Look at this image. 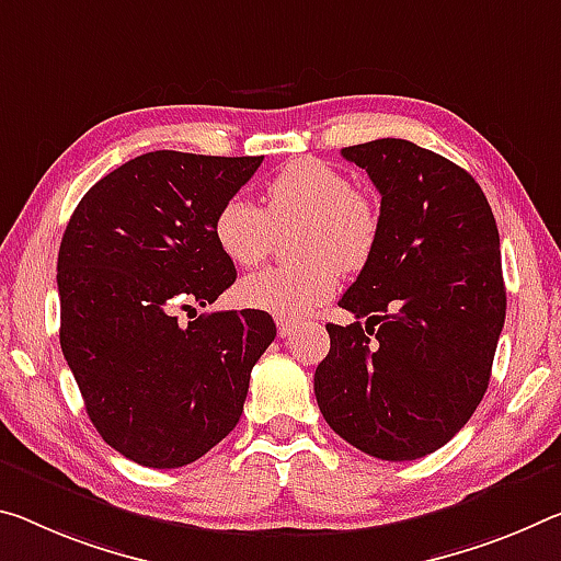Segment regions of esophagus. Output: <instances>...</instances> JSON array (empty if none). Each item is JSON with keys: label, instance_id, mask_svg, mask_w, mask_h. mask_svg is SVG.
Listing matches in <instances>:
<instances>
[{"label": "esophagus", "instance_id": "obj_1", "mask_svg": "<svg viewBox=\"0 0 561 561\" xmlns=\"http://www.w3.org/2000/svg\"><path fill=\"white\" fill-rule=\"evenodd\" d=\"M297 324L295 322H287V319H277V334L282 336V340H287V336H291V332H295Z\"/></svg>", "mask_w": 561, "mask_h": 561}]
</instances>
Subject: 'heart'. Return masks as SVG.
Listing matches in <instances>:
<instances>
[{
  "label": "heart",
  "mask_w": 561,
  "mask_h": 561,
  "mask_svg": "<svg viewBox=\"0 0 561 561\" xmlns=\"http://www.w3.org/2000/svg\"><path fill=\"white\" fill-rule=\"evenodd\" d=\"M297 264L252 274L239 287L244 305L282 319H301L334 295L340 272H359L371 262L381 217L377 204L340 169L301 157L284 164L264 186V207L234 194L221 202L211 234L229 260L254 270L272 254L277 232L297 225Z\"/></svg>",
  "instance_id": "b5f03b06"
}]
</instances>
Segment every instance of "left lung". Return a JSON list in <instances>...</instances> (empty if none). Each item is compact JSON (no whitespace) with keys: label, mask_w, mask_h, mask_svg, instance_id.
Masks as SVG:
<instances>
[{"label":"left lung","mask_w":561,"mask_h":561,"mask_svg":"<svg viewBox=\"0 0 561 561\" xmlns=\"http://www.w3.org/2000/svg\"><path fill=\"white\" fill-rule=\"evenodd\" d=\"M381 194V237L327 324L314 371L327 424L367 455L412 461L444 447L486 392L506 289L500 232L474 176L407 139L344 147Z\"/></svg>","instance_id":"left-lung-1"}]
</instances>
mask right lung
<instances>
[{"instance_id": "right-lung-1", "label": "right lung", "mask_w": 561, "mask_h": 561, "mask_svg": "<svg viewBox=\"0 0 561 561\" xmlns=\"http://www.w3.org/2000/svg\"><path fill=\"white\" fill-rule=\"evenodd\" d=\"M262 159L135 157L84 194L61 237V352L96 432L141 467H184L225 439L277 336L262 309L176 322L234 284L211 221Z\"/></svg>"}]
</instances>
